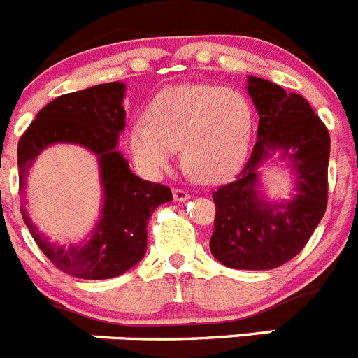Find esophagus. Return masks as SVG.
<instances>
[{
    "label": "esophagus",
    "instance_id": "esophagus-1",
    "mask_svg": "<svg viewBox=\"0 0 358 358\" xmlns=\"http://www.w3.org/2000/svg\"><path fill=\"white\" fill-rule=\"evenodd\" d=\"M173 199H176V201H179V202L188 201L189 192H188V189H185V188H176V189H173Z\"/></svg>",
    "mask_w": 358,
    "mask_h": 358
}]
</instances>
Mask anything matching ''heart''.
I'll use <instances>...</instances> for the list:
<instances>
[{
    "mask_svg": "<svg viewBox=\"0 0 358 358\" xmlns=\"http://www.w3.org/2000/svg\"><path fill=\"white\" fill-rule=\"evenodd\" d=\"M255 109L238 90L215 84L169 85L147 106V120H134L125 134L141 173L159 177L176 161L199 181H222L248 157Z\"/></svg>",
    "mask_w": 358,
    "mask_h": 358,
    "instance_id": "b5f03b06",
    "label": "heart"
}]
</instances>
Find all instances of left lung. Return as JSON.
<instances>
[{
	"label": "left lung",
	"instance_id": "8db88e82",
	"mask_svg": "<svg viewBox=\"0 0 358 358\" xmlns=\"http://www.w3.org/2000/svg\"><path fill=\"white\" fill-rule=\"evenodd\" d=\"M248 91L260 115L258 140L235 181L213 192L210 249L226 267L267 271L301 252L327 211L330 134L301 94L260 77H249ZM276 151L296 173V194L280 205L257 195V172Z\"/></svg>",
	"mask_w": 358,
	"mask_h": 358
}]
</instances>
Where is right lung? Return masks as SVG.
I'll return each mask as SVG.
<instances>
[{
  "instance_id": "1",
  "label": "right lung",
  "mask_w": 358,
  "mask_h": 358,
  "mask_svg": "<svg viewBox=\"0 0 358 358\" xmlns=\"http://www.w3.org/2000/svg\"><path fill=\"white\" fill-rule=\"evenodd\" d=\"M122 82H109L62 94L37 113L17 143L21 194L28 169L53 143H75L98 156L103 208L93 235L82 245H55L39 233L27 210L23 220L41 251L62 273L82 280H107L127 273L147 251V224L159 204L172 201L169 186L145 181L131 172L116 150L125 129Z\"/></svg>"
}]
</instances>
